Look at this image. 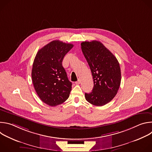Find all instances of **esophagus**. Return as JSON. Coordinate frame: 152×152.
<instances>
[{
	"label": "esophagus",
	"mask_w": 152,
	"mask_h": 152,
	"mask_svg": "<svg viewBox=\"0 0 152 152\" xmlns=\"http://www.w3.org/2000/svg\"><path fill=\"white\" fill-rule=\"evenodd\" d=\"M80 82H81V80H80V79H78L77 81H76V82H75V83H76V84H80Z\"/></svg>",
	"instance_id": "obj_1"
}]
</instances>
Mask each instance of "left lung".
I'll use <instances>...</instances> for the list:
<instances>
[{
    "mask_svg": "<svg viewBox=\"0 0 152 152\" xmlns=\"http://www.w3.org/2000/svg\"><path fill=\"white\" fill-rule=\"evenodd\" d=\"M81 49L92 73L94 87L85 93L91 104L102 106L117 94L121 83V70L116 57L102 42L93 40L81 43Z\"/></svg>",
    "mask_w": 152,
    "mask_h": 152,
    "instance_id": "8db88e82",
    "label": "left lung"
}]
</instances>
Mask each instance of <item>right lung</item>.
Wrapping results in <instances>:
<instances>
[{
  "mask_svg": "<svg viewBox=\"0 0 152 152\" xmlns=\"http://www.w3.org/2000/svg\"><path fill=\"white\" fill-rule=\"evenodd\" d=\"M73 45L54 40L38 50L34 61L32 80L40 99L55 106L69 97L72 83L62 65L64 56Z\"/></svg>",
  "mask_w": 152,
  "mask_h": 152,
  "instance_id": "add662e5",
  "label": "right lung"
}]
</instances>
